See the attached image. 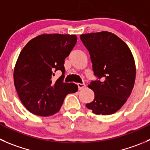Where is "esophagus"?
<instances>
[{"instance_id":"34e87169","label":"esophagus","mask_w":150,"mask_h":150,"mask_svg":"<svg viewBox=\"0 0 150 150\" xmlns=\"http://www.w3.org/2000/svg\"><path fill=\"white\" fill-rule=\"evenodd\" d=\"M77 85H78V89H79V90L83 89V88L84 87L86 86V85L84 83H78V84H77Z\"/></svg>"}]
</instances>
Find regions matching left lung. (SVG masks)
<instances>
[{
  "label": "left lung",
  "mask_w": 150,
  "mask_h": 150,
  "mask_svg": "<svg viewBox=\"0 0 150 150\" xmlns=\"http://www.w3.org/2000/svg\"><path fill=\"white\" fill-rule=\"evenodd\" d=\"M90 54L92 69L98 81L88 88L94 99L86 105L95 114L109 115L120 110L132 92L136 79V64L130 48L120 37L108 31L80 36Z\"/></svg>",
  "instance_id": "left-lung-1"
}]
</instances>
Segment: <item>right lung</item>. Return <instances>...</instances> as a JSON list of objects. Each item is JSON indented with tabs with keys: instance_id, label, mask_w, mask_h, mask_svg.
<instances>
[{
	"instance_id": "1",
	"label": "right lung",
	"mask_w": 150,
	"mask_h": 150,
	"mask_svg": "<svg viewBox=\"0 0 150 150\" xmlns=\"http://www.w3.org/2000/svg\"><path fill=\"white\" fill-rule=\"evenodd\" d=\"M77 42L76 35L42 34L32 39L20 52L14 69V83L20 100L28 110L48 117L60 110L65 97L78 87L64 83V59ZM57 70L62 76L56 81Z\"/></svg>"
}]
</instances>
